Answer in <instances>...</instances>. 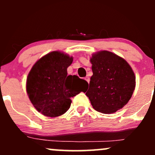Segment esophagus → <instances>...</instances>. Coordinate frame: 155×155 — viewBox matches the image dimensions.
Returning a JSON list of instances; mask_svg holds the SVG:
<instances>
[{
	"mask_svg": "<svg viewBox=\"0 0 155 155\" xmlns=\"http://www.w3.org/2000/svg\"><path fill=\"white\" fill-rule=\"evenodd\" d=\"M84 79H85V80H86V81H87V82H88V83H89V82H90V78H89V77H88V76H86V77H85V78H84Z\"/></svg>",
	"mask_w": 155,
	"mask_h": 155,
	"instance_id": "esophagus-1",
	"label": "esophagus"
}]
</instances>
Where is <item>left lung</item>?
<instances>
[{"instance_id": "obj_1", "label": "left lung", "mask_w": 155, "mask_h": 155, "mask_svg": "<svg viewBox=\"0 0 155 155\" xmlns=\"http://www.w3.org/2000/svg\"><path fill=\"white\" fill-rule=\"evenodd\" d=\"M93 75L86 95L97 111L112 114L128 103L136 87V76L125 60L108 51L90 58Z\"/></svg>"}]
</instances>
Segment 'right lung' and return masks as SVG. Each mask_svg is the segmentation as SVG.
Returning a JSON list of instances; mask_svg holds the SVG:
<instances>
[{"instance_id":"1","label":"right lung","mask_w":155,"mask_h":155,"mask_svg":"<svg viewBox=\"0 0 155 155\" xmlns=\"http://www.w3.org/2000/svg\"><path fill=\"white\" fill-rule=\"evenodd\" d=\"M73 60L62 51H51L40 58L28 74L27 93L35 109L44 116L63 115L70 108L71 97L84 92L88 85L77 76H68Z\"/></svg>"}]
</instances>
